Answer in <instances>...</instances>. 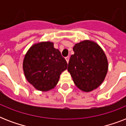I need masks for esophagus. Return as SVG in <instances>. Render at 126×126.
<instances>
[{
    "label": "esophagus",
    "instance_id": "1",
    "mask_svg": "<svg viewBox=\"0 0 126 126\" xmlns=\"http://www.w3.org/2000/svg\"><path fill=\"white\" fill-rule=\"evenodd\" d=\"M65 59H66V61H67V63H69V56H67V57H65Z\"/></svg>",
    "mask_w": 126,
    "mask_h": 126
}]
</instances>
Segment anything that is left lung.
<instances>
[{
  "label": "left lung",
  "mask_w": 126,
  "mask_h": 126,
  "mask_svg": "<svg viewBox=\"0 0 126 126\" xmlns=\"http://www.w3.org/2000/svg\"><path fill=\"white\" fill-rule=\"evenodd\" d=\"M68 71L75 85L84 92H91L101 84L108 71L105 54L95 42L85 40L76 44Z\"/></svg>",
  "instance_id": "8db88e82"
}]
</instances>
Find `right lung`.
<instances>
[{"mask_svg":"<svg viewBox=\"0 0 126 126\" xmlns=\"http://www.w3.org/2000/svg\"><path fill=\"white\" fill-rule=\"evenodd\" d=\"M23 68L29 82L46 92L57 85L61 73L67 69V63L52 42H40L29 49Z\"/></svg>","mask_w":126,"mask_h":126,"instance_id":"1","label":"right lung"}]
</instances>
